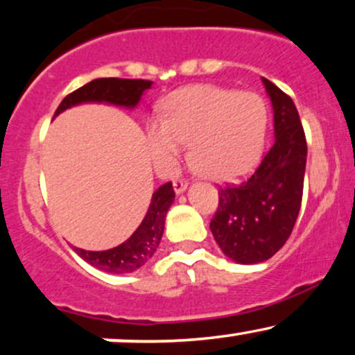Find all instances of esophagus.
I'll return each instance as SVG.
<instances>
[{
  "label": "esophagus",
  "mask_w": 355,
  "mask_h": 355,
  "mask_svg": "<svg viewBox=\"0 0 355 355\" xmlns=\"http://www.w3.org/2000/svg\"><path fill=\"white\" fill-rule=\"evenodd\" d=\"M187 187H189V182L185 180V178H175L173 180V190L175 193H183V191L187 190Z\"/></svg>",
  "instance_id": "obj_1"
}]
</instances>
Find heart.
Masks as SVG:
<instances>
[{"instance_id": "b5f03b06", "label": "heart", "mask_w": 355, "mask_h": 355, "mask_svg": "<svg viewBox=\"0 0 355 355\" xmlns=\"http://www.w3.org/2000/svg\"><path fill=\"white\" fill-rule=\"evenodd\" d=\"M266 101L250 92L215 85H193L165 101V118L146 121V141L155 165L175 168L185 144L198 172L217 182H232L250 172L266 144Z\"/></svg>"}]
</instances>
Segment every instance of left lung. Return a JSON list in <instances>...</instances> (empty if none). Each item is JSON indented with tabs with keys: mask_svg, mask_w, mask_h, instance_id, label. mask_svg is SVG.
I'll list each match as a JSON object with an SVG mask.
<instances>
[{
	"mask_svg": "<svg viewBox=\"0 0 355 355\" xmlns=\"http://www.w3.org/2000/svg\"><path fill=\"white\" fill-rule=\"evenodd\" d=\"M274 108L275 144L240 185L218 189L210 222L215 242L239 263H259L277 254L294 230L304 191L307 141L294 101L262 78Z\"/></svg>",
	"mask_w": 355,
	"mask_h": 355,
	"instance_id": "left-lung-1",
	"label": "left lung"
}]
</instances>
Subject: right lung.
Wrapping results in <instances>:
<instances>
[{"label": "right lung", "mask_w": 355, "mask_h": 355, "mask_svg": "<svg viewBox=\"0 0 355 355\" xmlns=\"http://www.w3.org/2000/svg\"><path fill=\"white\" fill-rule=\"evenodd\" d=\"M150 87H152L150 80L96 78L64 96L60 107L56 108L55 116L67 108L87 103V101H107V103L133 108L137 107L145 89ZM173 198L175 191L172 182L165 183L152 195V202L144 220L128 240L110 250L92 252L75 248V252L89 266L110 272V274H125V272L137 270L152 259L160 245L166 211L173 203Z\"/></svg>", "instance_id": "1"}]
</instances>
